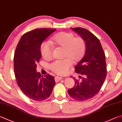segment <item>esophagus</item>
Here are the masks:
<instances>
[{
	"mask_svg": "<svg viewBox=\"0 0 122 122\" xmlns=\"http://www.w3.org/2000/svg\"><path fill=\"white\" fill-rule=\"evenodd\" d=\"M62 78L61 77H60V76H56L55 77V81H59V80H61L62 79Z\"/></svg>",
	"mask_w": 122,
	"mask_h": 122,
	"instance_id": "esophagus-1",
	"label": "esophagus"
}]
</instances>
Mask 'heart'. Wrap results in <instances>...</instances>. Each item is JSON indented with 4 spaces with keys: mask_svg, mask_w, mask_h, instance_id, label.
<instances>
[{
    "mask_svg": "<svg viewBox=\"0 0 122 122\" xmlns=\"http://www.w3.org/2000/svg\"><path fill=\"white\" fill-rule=\"evenodd\" d=\"M51 43L64 48L63 57L65 58L55 60L49 64L51 71L59 75H64L69 72L73 61L77 63L84 55L86 44L81 37H75L73 34L62 32L56 34L51 39ZM40 51L44 59L52 56L53 47L48 41H43L40 46Z\"/></svg>",
    "mask_w": 122,
    "mask_h": 122,
    "instance_id": "heart-1",
    "label": "heart"
}]
</instances>
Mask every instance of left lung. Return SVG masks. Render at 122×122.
<instances>
[{
  "mask_svg": "<svg viewBox=\"0 0 122 122\" xmlns=\"http://www.w3.org/2000/svg\"><path fill=\"white\" fill-rule=\"evenodd\" d=\"M72 30L85 41L86 51L84 57L75 67V72L84 78L81 81L74 78V86L68 89V93L78 101H86L99 93L106 79L105 54L99 40L91 32L83 28H73Z\"/></svg>",
  "mask_w": 122,
  "mask_h": 122,
  "instance_id": "left-lung-1",
  "label": "left lung"
}]
</instances>
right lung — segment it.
<instances>
[{
	"label": "right lung",
	"instance_id": "add662e5",
	"mask_svg": "<svg viewBox=\"0 0 122 122\" xmlns=\"http://www.w3.org/2000/svg\"><path fill=\"white\" fill-rule=\"evenodd\" d=\"M56 31L53 29H36L23 35L17 45L14 57L15 76L19 87L28 97L43 101L51 95L56 84L53 76H43L36 71L41 58L40 46Z\"/></svg>",
	"mask_w": 122,
	"mask_h": 122
}]
</instances>
